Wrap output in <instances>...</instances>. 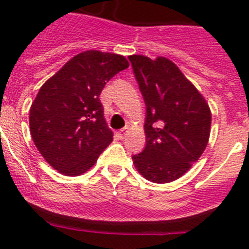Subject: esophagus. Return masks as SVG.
<instances>
[{"label": "esophagus", "mask_w": 249, "mask_h": 249, "mask_svg": "<svg viewBox=\"0 0 249 249\" xmlns=\"http://www.w3.org/2000/svg\"><path fill=\"white\" fill-rule=\"evenodd\" d=\"M127 129L128 128H122L120 131V136H121V138H124V136H126V133H127Z\"/></svg>", "instance_id": "34e87169"}]
</instances>
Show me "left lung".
<instances>
[{
  "label": "left lung",
  "instance_id": "obj_1",
  "mask_svg": "<svg viewBox=\"0 0 249 249\" xmlns=\"http://www.w3.org/2000/svg\"><path fill=\"white\" fill-rule=\"evenodd\" d=\"M146 103V147L132 156L136 169L153 183L178 179L208 144L212 114L208 103L166 57H128Z\"/></svg>",
  "mask_w": 249,
  "mask_h": 249
}]
</instances>
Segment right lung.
Returning <instances> with one entry per match:
<instances>
[{
	"label": "right lung",
	"mask_w": 249,
	"mask_h": 249,
	"mask_svg": "<svg viewBox=\"0 0 249 249\" xmlns=\"http://www.w3.org/2000/svg\"><path fill=\"white\" fill-rule=\"evenodd\" d=\"M128 66L121 54L85 51L39 89L30 109L31 136L59 173L76 177L87 172L113 141L100 94L106 82Z\"/></svg>",
	"instance_id": "1"
}]
</instances>
